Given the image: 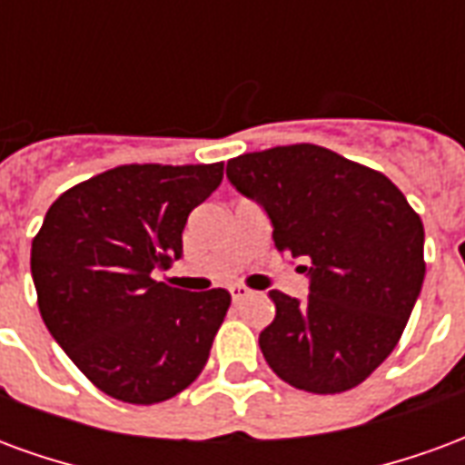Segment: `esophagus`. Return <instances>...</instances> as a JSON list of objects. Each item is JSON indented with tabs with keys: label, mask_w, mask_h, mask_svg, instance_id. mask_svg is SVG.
I'll return each instance as SVG.
<instances>
[{
	"label": "esophagus",
	"mask_w": 465,
	"mask_h": 465,
	"mask_svg": "<svg viewBox=\"0 0 465 465\" xmlns=\"http://www.w3.org/2000/svg\"><path fill=\"white\" fill-rule=\"evenodd\" d=\"M229 293H232L233 302H242V299H249L252 296V289H246V286H242V283H233L232 289H229Z\"/></svg>",
	"instance_id": "obj_1"
}]
</instances>
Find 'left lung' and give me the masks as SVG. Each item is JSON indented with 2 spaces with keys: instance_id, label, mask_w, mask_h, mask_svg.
<instances>
[{
  "instance_id": "1",
  "label": "left lung",
  "mask_w": 465,
  "mask_h": 465,
  "mask_svg": "<svg viewBox=\"0 0 465 465\" xmlns=\"http://www.w3.org/2000/svg\"><path fill=\"white\" fill-rule=\"evenodd\" d=\"M226 176L309 276L303 302L269 292L276 316L259 333L266 363L309 393L359 386L396 349L419 299L420 216L383 173L316 143L242 153Z\"/></svg>"
}]
</instances>
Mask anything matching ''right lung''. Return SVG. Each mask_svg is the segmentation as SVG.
<instances>
[{"label":"right lung","instance_id":"add662e5","mask_svg":"<svg viewBox=\"0 0 465 465\" xmlns=\"http://www.w3.org/2000/svg\"><path fill=\"white\" fill-rule=\"evenodd\" d=\"M223 163H126L56 199L32 242L39 312L96 389L124 403H162L206 366L229 312L226 289L183 292L153 273L182 259L192 209Z\"/></svg>","mask_w":465,"mask_h":465}]
</instances>
